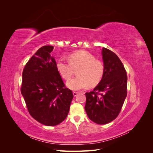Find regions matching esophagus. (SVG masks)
I'll return each instance as SVG.
<instances>
[{"instance_id": "34e87169", "label": "esophagus", "mask_w": 153, "mask_h": 153, "mask_svg": "<svg viewBox=\"0 0 153 153\" xmlns=\"http://www.w3.org/2000/svg\"><path fill=\"white\" fill-rule=\"evenodd\" d=\"M78 92H73V94L74 96H76L78 95Z\"/></svg>"}]
</instances>
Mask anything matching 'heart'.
<instances>
[{
  "label": "heart",
  "mask_w": 153,
  "mask_h": 153,
  "mask_svg": "<svg viewBox=\"0 0 153 153\" xmlns=\"http://www.w3.org/2000/svg\"><path fill=\"white\" fill-rule=\"evenodd\" d=\"M57 69L60 75L68 80L74 75L75 70L76 77L69 80L67 86L74 91L98 85L102 79L105 73V65L102 61L96 59L93 54L80 50L68 55V61L63 59L57 62Z\"/></svg>",
  "instance_id": "1"
}]
</instances>
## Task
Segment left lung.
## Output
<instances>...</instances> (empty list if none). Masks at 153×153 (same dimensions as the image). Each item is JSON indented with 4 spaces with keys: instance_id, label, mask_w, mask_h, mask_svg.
Returning a JSON list of instances; mask_svg holds the SVG:
<instances>
[{
    "instance_id": "left-lung-1",
    "label": "left lung",
    "mask_w": 153,
    "mask_h": 153,
    "mask_svg": "<svg viewBox=\"0 0 153 153\" xmlns=\"http://www.w3.org/2000/svg\"><path fill=\"white\" fill-rule=\"evenodd\" d=\"M105 73L94 90L86 92L85 112L92 121L105 124L119 114L127 96V74L122 62L112 51L103 48Z\"/></svg>"
}]
</instances>
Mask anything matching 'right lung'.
<instances>
[{
  "instance_id": "1",
  "label": "right lung",
  "mask_w": 153,
  "mask_h": 153,
  "mask_svg": "<svg viewBox=\"0 0 153 153\" xmlns=\"http://www.w3.org/2000/svg\"><path fill=\"white\" fill-rule=\"evenodd\" d=\"M53 49L52 46H43L29 59L23 70L21 87L30 115L48 126H56L66 118L73 98L50 56Z\"/></svg>"
}]
</instances>
